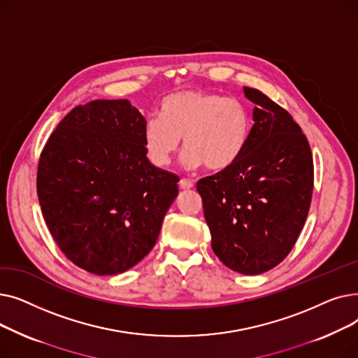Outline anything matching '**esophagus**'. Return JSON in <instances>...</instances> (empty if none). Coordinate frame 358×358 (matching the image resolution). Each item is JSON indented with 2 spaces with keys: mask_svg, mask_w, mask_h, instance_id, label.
Masks as SVG:
<instances>
[{
  "mask_svg": "<svg viewBox=\"0 0 358 358\" xmlns=\"http://www.w3.org/2000/svg\"><path fill=\"white\" fill-rule=\"evenodd\" d=\"M178 185H180L181 190H190V189H193V187H194L193 181L187 180V178H181L180 182H178Z\"/></svg>",
  "mask_w": 358,
  "mask_h": 358,
  "instance_id": "34e87169",
  "label": "esophagus"
}]
</instances>
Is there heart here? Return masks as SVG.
Returning <instances> with one entry per match:
<instances>
[{"label": "heart", "mask_w": 358, "mask_h": 358, "mask_svg": "<svg viewBox=\"0 0 358 358\" xmlns=\"http://www.w3.org/2000/svg\"><path fill=\"white\" fill-rule=\"evenodd\" d=\"M158 115L143 127L146 157L158 168L173 161L182 138L185 168L206 165L210 171H223L241 158L252 129L251 113L242 101L201 90L169 94Z\"/></svg>", "instance_id": "1"}]
</instances>
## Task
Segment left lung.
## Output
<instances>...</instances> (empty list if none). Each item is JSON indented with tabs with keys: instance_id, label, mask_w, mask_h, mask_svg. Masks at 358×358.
Listing matches in <instances>:
<instances>
[{
	"instance_id": "left-lung-1",
	"label": "left lung",
	"mask_w": 358,
	"mask_h": 358,
	"mask_svg": "<svg viewBox=\"0 0 358 358\" xmlns=\"http://www.w3.org/2000/svg\"><path fill=\"white\" fill-rule=\"evenodd\" d=\"M254 104L245 150L228 169L201 178L212 248L224 266L254 275L283 261L303 229L312 192V150L289 113L259 90L243 87Z\"/></svg>"
}]
</instances>
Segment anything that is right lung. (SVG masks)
<instances>
[{
  "mask_svg": "<svg viewBox=\"0 0 358 358\" xmlns=\"http://www.w3.org/2000/svg\"><path fill=\"white\" fill-rule=\"evenodd\" d=\"M145 123L127 100H94L68 113L41 154L45 222L65 257L88 273L136 266L178 194V178L146 158Z\"/></svg>",
  "mask_w": 358,
  "mask_h": 358,
  "instance_id": "right-lung-1",
  "label": "right lung"
}]
</instances>
